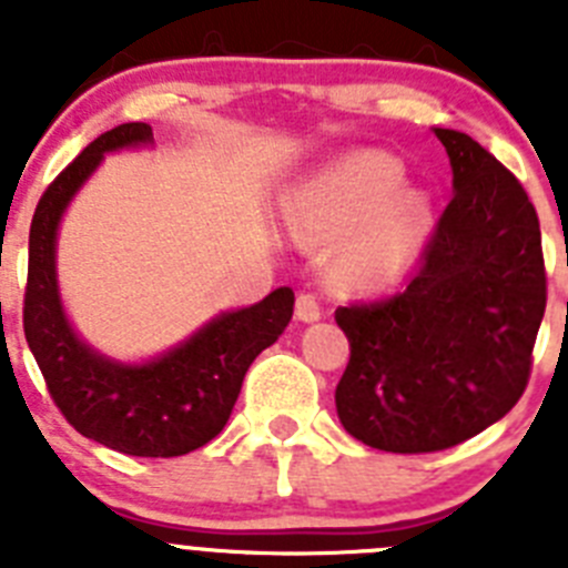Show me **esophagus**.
<instances>
[{"instance_id": "obj_1", "label": "esophagus", "mask_w": 568, "mask_h": 568, "mask_svg": "<svg viewBox=\"0 0 568 568\" xmlns=\"http://www.w3.org/2000/svg\"><path fill=\"white\" fill-rule=\"evenodd\" d=\"M295 318L304 321V324H313V321H318L321 318L318 298L310 293H301L298 298H295Z\"/></svg>"}]
</instances>
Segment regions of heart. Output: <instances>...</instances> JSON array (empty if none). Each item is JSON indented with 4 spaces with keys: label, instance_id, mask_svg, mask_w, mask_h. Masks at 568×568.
Instances as JSON below:
<instances>
[{
    "label": "heart",
    "instance_id": "1",
    "mask_svg": "<svg viewBox=\"0 0 568 568\" xmlns=\"http://www.w3.org/2000/svg\"><path fill=\"white\" fill-rule=\"evenodd\" d=\"M404 164L364 150L301 184L284 204L293 239L333 247L329 281L346 293H375L415 264L433 227V202L406 187Z\"/></svg>",
    "mask_w": 568,
    "mask_h": 568
}]
</instances>
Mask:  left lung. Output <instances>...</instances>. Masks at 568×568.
<instances>
[{"label":"left lung","mask_w":568,"mask_h":568,"mask_svg":"<svg viewBox=\"0 0 568 568\" xmlns=\"http://www.w3.org/2000/svg\"><path fill=\"white\" fill-rule=\"evenodd\" d=\"M453 202L406 290L335 310L349 364L335 386L344 429L384 453H438L504 418L529 381L546 310L538 213L471 135L435 128Z\"/></svg>","instance_id":"obj_1"}]
</instances>
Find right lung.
Returning a JSON list of instances; mask_svg holds the SVG:
<instances>
[{
    "instance_id": "obj_1",
    "label": "right lung",
    "mask_w": 568,
    "mask_h": 568,
    "mask_svg": "<svg viewBox=\"0 0 568 568\" xmlns=\"http://www.w3.org/2000/svg\"><path fill=\"white\" fill-rule=\"evenodd\" d=\"M150 144V124H119L90 142L44 190L30 222L24 338L50 398L77 433L135 458H175L222 433L255 355L287 329L295 295L278 287L253 307L215 315L148 361L108 358L79 338L59 293V224L104 155Z\"/></svg>"
}]
</instances>
